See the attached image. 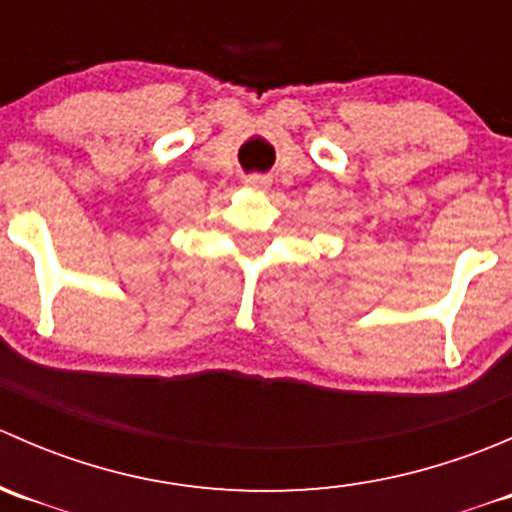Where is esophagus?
Instances as JSON below:
<instances>
[{
	"instance_id": "1",
	"label": "esophagus",
	"mask_w": 512,
	"mask_h": 512,
	"mask_svg": "<svg viewBox=\"0 0 512 512\" xmlns=\"http://www.w3.org/2000/svg\"><path fill=\"white\" fill-rule=\"evenodd\" d=\"M270 183H272V180L270 178H267V175H247V178H245V185H247V188H252V190H267V188H270Z\"/></svg>"
}]
</instances>
